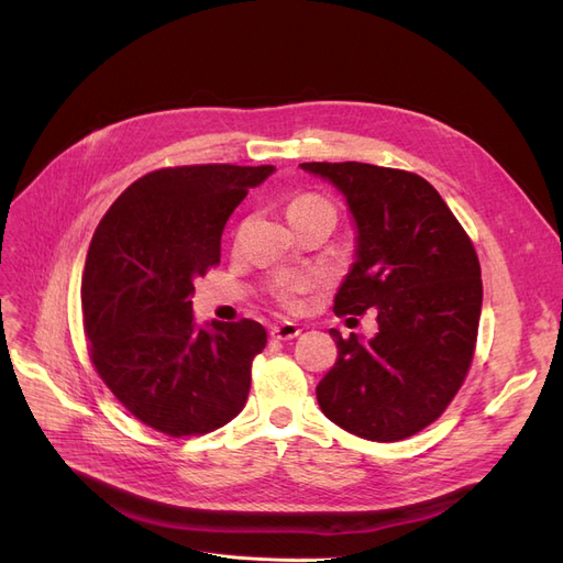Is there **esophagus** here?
<instances>
[{
	"label": "esophagus",
	"instance_id": "1",
	"mask_svg": "<svg viewBox=\"0 0 563 563\" xmlns=\"http://www.w3.org/2000/svg\"><path fill=\"white\" fill-rule=\"evenodd\" d=\"M300 333V327L294 321H282V323H275V327L269 329V335L277 338V340H291Z\"/></svg>",
	"mask_w": 563,
	"mask_h": 563
}]
</instances>
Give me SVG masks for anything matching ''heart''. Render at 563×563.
<instances>
[{
	"label": "heart",
	"mask_w": 563,
	"mask_h": 563,
	"mask_svg": "<svg viewBox=\"0 0 563 563\" xmlns=\"http://www.w3.org/2000/svg\"><path fill=\"white\" fill-rule=\"evenodd\" d=\"M317 207H331V203L327 199L321 197H314V195H302V197H296L291 203L286 207V216H294V213H302V211H310V209H317ZM317 284V277L314 275H296V277H286L277 284V296L284 305H291V308H296L298 305V296L310 291V288Z\"/></svg>",
	"instance_id": "heart-1"
}]
</instances>
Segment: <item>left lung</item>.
I'll list each match as a JSON object with an SVG mask.
<instances>
[{"instance_id":"1","label":"left lung","mask_w":563,"mask_h":563,"mask_svg":"<svg viewBox=\"0 0 563 563\" xmlns=\"http://www.w3.org/2000/svg\"><path fill=\"white\" fill-rule=\"evenodd\" d=\"M300 168L345 197L354 223V263L335 314L378 312L373 338L331 329L338 362L317 401L350 434L411 437L444 413L467 376L482 317L479 258L424 178L362 162Z\"/></svg>"}]
</instances>
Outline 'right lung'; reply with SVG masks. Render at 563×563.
Returning a JSON list of instances; mask_svg holds the SVG:
<instances>
[{"label":"right lung","instance_id":"1","mask_svg":"<svg viewBox=\"0 0 563 563\" xmlns=\"http://www.w3.org/2000/svg\"><path fill=\"white\" fill-rule=\"evenodd\" d=\"M275 166L152 172L100 220L81 277L84 329L100 378L129 411L172 437L223 428L242 411L258 321L192 314L195 279L220 263L228 218Z\"/></svg>","mask_w":563,"mask_h":563}]
</instances>
